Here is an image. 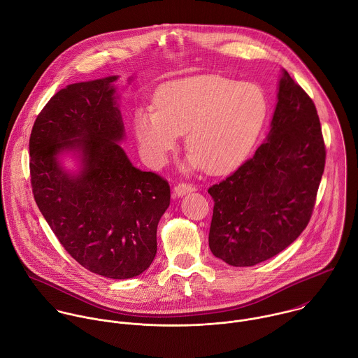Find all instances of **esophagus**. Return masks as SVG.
Listing matches in <instances>:
<instances>
[{"mask_svg": "<svg viewBox=\"0 0 358 358\" xmlns=\"http://www.w3.org/2000/svg\"><path fill=\"white\" fill-rule=\"evenodd\" d=\"M192 191H195V187H192L189 184H178V185L174 187V194L177 196H184V195H187Z\"/></svg>", "mask_w": 358, "mask_h": 358, "instance_id": "esophagus-1", "label": "esophagus"}]
</instances>
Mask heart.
<instances>
[{
  "label": "heart",
  "mask_w": 358,
  "mask_h": 358,
  "mask_svg": "<svg viewBox=\"0 0 358 358\" xmlns=\"http://www.w3.org/2000/svg\"><path fill=\"white\" fill-rule=\"evenodd\" d=\"M157 107L134 111V132L152 167H162L181 134L189 152L182 169L223 174L237 167L254 148L268 115L265 90L252 82L222 75L171 80L156 93Z\"/></svg>",
  "instance_id": "1"
}]
</instances>
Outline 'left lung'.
I'll return each mask as SVG.
<instances>
[{
    "label": "left lung",
    "instance_id": "left-lung-1",
    "mask_svg": "<svg viewBox=\"0 0 358 358\" xmlns=\"http://www.w3.org/2000/svg\"><path fill=\"white\" fill-rule=\"evenodd\" d=\"M325 156L315 104L282 69L266 139L208 189L215 201L212 254L231 266H254L294 243L310 222Z\"/></svg>",
    "mask_w": 358,
    "mask_h": 358
}]
</instances>
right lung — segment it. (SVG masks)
<instances>
[{"label": "right lung", "mask_w": 358, "mask_h": 358, "mask_svg": "<svg viewBox=\"0 0 358 358\" xmlns=\"http://www.w3.org/2000/svg\"><path fill=\"white\" fill-rule=\"evenodd\" d=\"M118 78L57 92L34 121L29 153L34 201L65 251L87 271L121 280L153 262L170 187L136 169L120 145ZM66 157L75 169L64 166Z\"/></svg>", "instance_id": "obj_1"}]
</instances>
